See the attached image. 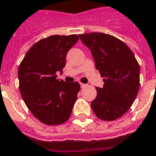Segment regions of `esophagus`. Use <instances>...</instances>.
Here are the masks:
<instances>
[{
    "mask_svg": "<svg viewBox=\"0 0 156 156\" xmlns=\"http://www.w3.org/2000/svg\"><path fill=\"white\" fill-rule=\"evenodd\" d=\"M80 87H81V88H83V87H87V84H84V83H80Z\"/></svg>",
    "mask_w": 156,
    "mask_h": 156,
    "instance_id": "34e87169",
    "label": "esophagus"
}]
</instances>
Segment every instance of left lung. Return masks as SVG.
Returning a JSON list of instances; mask_svg holds the SVG:
<instances>
[{"label":"left lung","instance_id":"left-lung-1","mask_svg":"<svg viewBox=\"0 0 156 156\" xmlns=\"http://www.w3.org/2000/svg\"><path fill=\"white\" fill-rule=\"evenodd\" d=\"M90 50L96 69L103 77L102 88L96 87L97 97L91 101L95 115L113 121L128 111L140 86V67L132 51L123 41L103 33L80 34Z\"/></svg>","mask_w":156,"mask_h":156}]
</instances>
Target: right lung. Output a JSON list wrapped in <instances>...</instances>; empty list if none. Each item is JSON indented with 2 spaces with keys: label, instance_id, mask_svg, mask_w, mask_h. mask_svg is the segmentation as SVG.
Masks as SVG:
<instances>
[{
  "label": "right lung",
  "instance_id": "1",
  "mask_svg": "<svg viewBox=\"0 0 156 156\" xmlns=\"http://www.w3.org/2000/svg\"><path fill=\"white\" fill-rule=\"evenodd\" d=\"M79 40L76 34L53 35L30 48L19 65V90L32 114L48 126L62 124L69 119L80 90L78 82L57 79L62 72L66 54Z\"/></svg>",
  "mask_w": 156,
  "mask_h": 156
}]
</instances>
